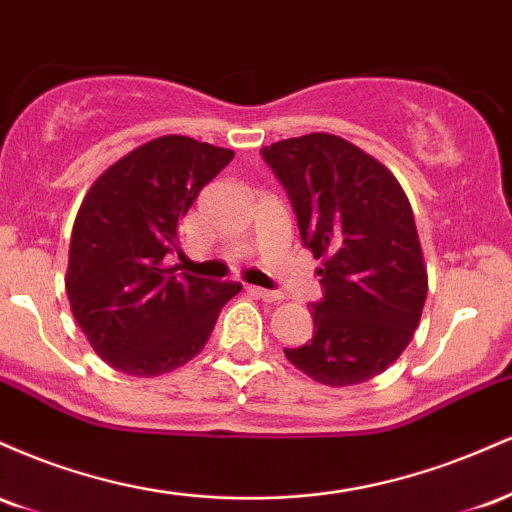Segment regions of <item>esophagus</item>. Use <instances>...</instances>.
<instances>
[{
	"mask_svg": "<svg viewBox=\"0 0 512 512\" xmlns=\"http://www.w3.org/2000/svg\"><path fill=\"white\" fill-rule=\"evenodd\" d=\"M252 293H255L257 298H262V301H267V303H276V301H281V293L279 291H269V289H260V286H252L250 289Z\"/></svg>",
	"mask_w": 512,
	"mask_h": 512,
	"instance_id": "obj_1",
	"label": "esophagus"
}]
</instances>
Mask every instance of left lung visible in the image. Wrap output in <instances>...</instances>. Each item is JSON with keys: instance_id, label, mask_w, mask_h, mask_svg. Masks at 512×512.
Here are the masks:
<instances>
[{"instance_id": "left-lung-1", "label": "left lung", "mask_w": 512, "mask_h": 512, "mask_svg": "<svg viewBox=\"0 0 512 512\" xmlns=\"http://www.w3.org/2000/svg\"><path fill=\"white\" fill-rule=\"evenodd\" d=\"M296 211L303 245L322 260L313 339L284 354L330 387L366 383L407 349L428 276L411 204L395 175L334 134L260 151Z\"/></svg>"}]
</instances>
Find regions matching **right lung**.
Returning a JSON list of instances; mask_svg holds the SVG:
<instances>
[{
    "instance_id": "obj_1",
    "label": "right lung",
    "mask_w": 512,
    "mask_h": 512,
    "mask_svg": "<svg viewBox=\"0 0 512 512\" xmlns=\"http://www.w3.org/2000/svg\"><path fill=\"white\" fill-rule=\"evenodd\" d=\"M231 149L190 137L139 146L93 182L74 221L67 296L105 363L137 378L175 370L209 342L238 281H211L168 267L182 216Z\"/></svg>"
}]
</instances>
